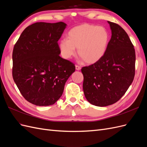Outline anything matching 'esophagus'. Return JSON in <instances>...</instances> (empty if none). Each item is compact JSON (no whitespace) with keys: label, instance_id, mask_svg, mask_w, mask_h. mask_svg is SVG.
I'll use <instances>...</instances> for the list:
<instances>
[{"label":"esophagus","instance_id":"obj_1","mask_svg":"<svg viewBox=\"0 0 147 147\" xmlns=\"http://www.w3.org/2000/svg\"><path fill=\"white\" fill-rule=\"evenodd\" d=\"M75 69H76L77 70H80L81 69V67L80 66L76 65H75Z\"/></svg>","mask_w":147,"mask_h":147}]
</instances>
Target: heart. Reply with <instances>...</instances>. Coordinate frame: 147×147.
<instances>
[{
	"label": "heart",
	"mask_w": 147,
	"mask_h": 147,
	"mask_svg": "<svg viewBox=\"0 0 147 147\" xmlns=\"http://www.w3.org/2000/svg\"><path fill=\"white\" fill-rule=\"evenodd\" d=\"M67 37L61 39L59 49L61 56L68 59L78 54L88 64L99 61L105 55L110 41L109 33L102 26L84 24L71 29Z\"/></svg>",
	"instance_id": "obj_1"
}]
</instances>
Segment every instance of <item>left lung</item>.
Listing matches in <instances>:
<instances>
[{
    "label": "left lung",
    "instance_id": "obj_1",
    "mask_svg": "<svg viewBox=\"0 0 147 147\" xmlns=\"http://www.w3.org/2000/svg\"><path fill=\"white\" fill-rule=\"evenodd\" d=\"M107 22L112 37L105 55L97 63L82 69L84 96L90 104L98 107L119 100L135 75L136 53L129 37L121 26Z\"/></svg>",
    "mask_w": 147,
    "mask_h": 147
}]
</instances>
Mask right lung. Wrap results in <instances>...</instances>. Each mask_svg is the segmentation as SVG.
Listing matches in <instances>:
<instances>
[{"label": "right lung", "instance_id": "obj_1", "mask_svg": "<svg viewBox=\"0 0 147 147\" xmlns=\"http://www.w3.org/2000/svg\"><path fill=\"white\" fill-rule=\"evenodd\" d=\"M66 26L63 22L35 23L23 30L15 45L13 78L31 104L48 106L56 103L75 72L74 64L59 56L57 41Z\"/></svg>", "mask_w": 147, "mask_h": 147}]
</instances>
